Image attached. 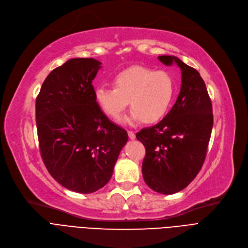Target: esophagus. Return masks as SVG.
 <instances>
[{
  "label": "esophagus",
  "mask_w": 248,
  "mask_h": 248,
  "mask_svg": "<svg viewBox=\"0 0 248 248\" xmlns=\"http://www.w3.org/2000/svg\"><path fill=\"white\" fill-rule=\"evenodd\" d=\"M127 135H128V138H130L131 140H135L136 139V134L134 132H132V131H128Z\"/></svg>",
  "instance_id": "esophagus-1"
}]
</instances>
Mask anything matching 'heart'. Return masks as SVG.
<instances>
[{
	"instance_id": "obj_1",
	"label": "heart",
	"mask_w": 248,
	"mask_h": 248,
	"mask_svg": "<svg viewBox=\"0 0 248 248\" xmlns=\"http://www.w3.org/2000/svg\"><path fill=\"white\" fill-rule=\"evenodd\" d=\"M112 81L113 87L98 86L94 98L114 121L120 120L131 101L133 110L127 122L155 124L166 115L174 98V79L163 70L133 66L117 73Z\"/></svg>"
}]
</instances>
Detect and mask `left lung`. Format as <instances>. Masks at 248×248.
Returning <instances> with one entry per match:
<instances>
[{"label": "left lung", "mask_w": 248, "mask_h": 248, "mask_svg": "<svg viewBox=\"0 0 248 248\" xmlns=\"http://www.w3.org/2000/svg\"><path fill=\"white\" fill-rule=\"evenodd\" d=\"M166 66L181 70L175 104L162 121L136 137L146 149L143 177L154 191L172 195L195 179L206 159L213 127L212 102L200 73L174 56H160Z\"/></svg>", "instance_id": "1"}]
</instances>
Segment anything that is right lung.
Here are the masks:
<instances>
[{"mask_svg": "<svg viewBox=\"0 0 248 248\" xmlns=\"http://www.w3.org/2000/svg\"><path fill=\"white\" fill-rule=\"evenodd\" d=\"M100 64L94 59L67 61L49 73L35 104L44 163L61 186L80 193L109 181L128 139L95 101L92 81Z\"/></svg>", "mask_w": 248, "mask_h": 248, "instance_id": "1", "label": "right lung"}]
</instances>
